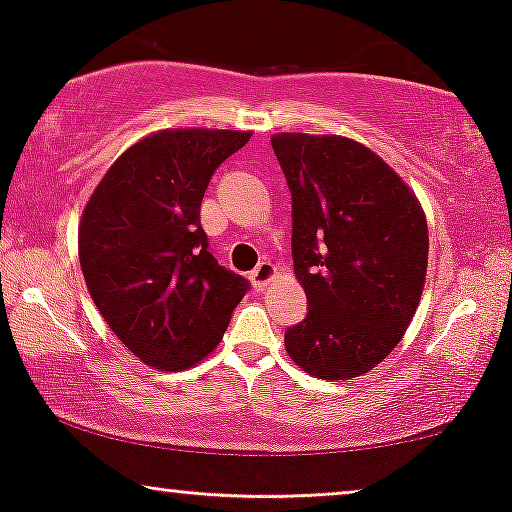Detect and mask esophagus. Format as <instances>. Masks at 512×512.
<instances>
[{"label": "esophagus", "instance_id": "1", "mask_svg": "<svg viewBox=\"0 0 512 512\" xmlns=\"http://www.w3.org/2000/svg\"><path fill=\"white\" fill-rule=\"evenodd\" d=\"M272 277H275V265L270 261H261L254 270H251V282H254L256 291H263L265 284H268Z\"/></svg>", "mask_w": 512, "mask_h": 512}]
</instances>
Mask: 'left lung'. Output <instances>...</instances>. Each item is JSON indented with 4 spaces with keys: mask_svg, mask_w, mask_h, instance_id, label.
Returning <instances> with one entry per match:
<instances>
[{
    "mask_svg": "<svg viewBox=\"0 0 512 512\" xmlns=\"http://www.w3.org/2000/svg\"><path fill=\"white\" fill-rule=\"evenodd\" d=\"M272 149L291 191L293 270L305 319L284 333L305 373L349 380L398 345L422 298L429 228L401 177L347 137L282 132Z\"/></svg>",
    "mask_w": 512,
    "mask_h": 512,
    "instance_id": "1",
    "label": "left lung"
}]
</instances>
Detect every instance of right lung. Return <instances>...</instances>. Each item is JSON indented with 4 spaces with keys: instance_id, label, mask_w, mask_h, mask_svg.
I'll list each match as a JSON object with an SVG mask.
<instances>
[{
    "instance_id": "right-lung-1",
    "label": "right lung",
    "mask_w": 512,
    "mask_h": 512,
    "mask_svg": "<svg viewBox=\"0 0 512 512\" xmlns=\"http://www.w3.org/2000/svg\"><path fill=\"white\" fill-rule=\"evenodd\" d=\"M251 132L163 130L130 146L83 209L79 261L118 340L181 370L219 345L249 282L212 256L200 226L209 179Z\"/></svg>"
}]
</instances>
